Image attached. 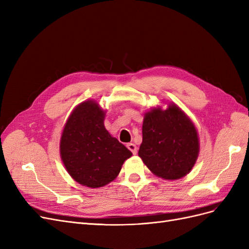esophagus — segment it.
Wrapping results in <instances>:
<instances>
[{
	"mask_svg": "<svg viewBox=\"0 0 249 249\" xmlns=\"http://www.w3.org/2000/svg\"><path fill=\"white\" fill-rule=\"evenodd\" d=\"M126 147L131 150L133 155H136V154H137V146L135 145L134 143H127Z\"/></svg>",
	"mask_w": 249,
	"mask_h": 249,
	"instance_id": "obj_1",
	"label": "esophagus"
}]
</instances>
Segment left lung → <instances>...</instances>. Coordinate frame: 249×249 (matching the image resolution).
Segmentation results:
<instances>
[{
  "instance_id": "1",
  "label": "left lung",
  "mask_w": 249,
  "mask_h": 249,
  "mask_svg": "<svg viewBox=\"0 0 249 249\" xmlns=\"http://www.w3.org/2000/svg\"><path fill=\"white\" fill-rule=\"evenodd\" d=\"M198 150L196 129L176 105L146 113L138 155L156 176L165 179L185 177L195 164Z\"/></svg>"
}]
</instances>
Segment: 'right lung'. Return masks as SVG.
<instances>
[{"label":"right lung","instance_id":"right-lung-1","mask_svg":"<svg viewBox=\"0 0 249 249\" xmlns=\"http://www.w3.org/2000/svg\"><path fill=\"white\" fill-rule=\"evenodd\" d=\"M105 113L87 101L72 111L60 141L66 170L81 185L99 188L109 184L132 153L112 137L104 125Z\"/></svg>","mask_w":249,"mask_h":249}]
</instances>
